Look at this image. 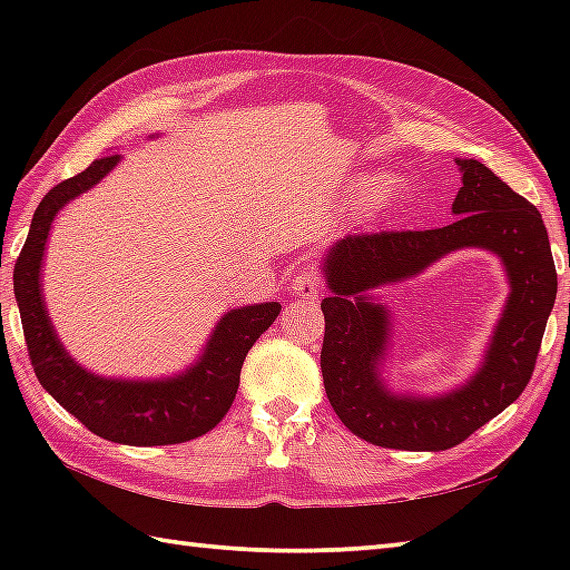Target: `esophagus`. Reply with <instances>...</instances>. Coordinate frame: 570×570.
Masks as SVG:
<instances>
[{
  "label": "esophagus",
  "instance_id": "obj_1",
  "mask_svg": "<svg viewBox=\"0 0 570 570\" xmlns=\"http://www.w3.org/2000/svg\"><path fill=\"white\" fill-rule=\"evenodd\" d=\"M321 286H323V276H321L318 272L306 269V272H298V274L294 276L292 292H294L296 296L308 298V296H316V294L321 292Z\"/></svg>",
  "mask_w": 570,
  "mask_h": 570
}]
</instances>
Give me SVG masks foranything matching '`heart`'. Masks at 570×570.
I'll list each match as a JSON object with an SVG mask.
<instances>
[{
  "label": "heart",
  "mask_w": 570,
  "mask_h": 570,
  "mask_svg": "<svg viewBox=\"0 0 570 570\" xmlns=\"http://www.w3.org/2000/svg\"><path fill=\"white\" fill-rule=\"evenodd\" d=\"M360 196L365 198H394L396 196V186H386V178L384 176H365L360 180Z\"/></svg>",
  "instance_id": "1"
}]
</instances>
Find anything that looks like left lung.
Listing matches in <instances>:
<instances>
[{
	"label": "left lung",
	"mask_w": 570,
	"mask_h": 570,
	"mask_svg": "<svg viewBox=\"0 0 570 570\" xmlns=\"http://www.w3.org/2000/svg\"><path fill=\"white\" fill-rule=\"evenodd\" d=\"M463 188L458 220L435 229L355 233L328 252L321 370L328 402L362 441L396 451H448L517 402L539 357L556 301V266L541 213L485 164L458 159ZM482 246L500 253L513 294L481 372L440 397H394L383 390L379 360L389 342L385 312L366 292L417 273L443 253Z\"/></svg>",
	"instance_id": "left-lung-1"
}]
</instances>
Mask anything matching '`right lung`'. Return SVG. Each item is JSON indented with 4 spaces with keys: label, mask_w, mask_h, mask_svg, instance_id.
I'll list each match as a JSON object with an SVG mask.
<instances>
[{
    "label": "right lung",
    "mask_w": 570,
    "mask_h": 570,
    "mask_svg": "<svg viewBox=\"0 0 570 570\" xmlns=\"http://www.w3.org/2000/svg\"><path fill=\"white\" fill-rule=\"evenodd\" d=\"M119 154L95 159L82 174L60 180L33 213L29 237L14 264V296L31 367L43 390L100 439L125 445H171L213 431L235 402L249 347L276 321L282 304L225 313L200 362L161 382L105 380L85 372L58 343L41 296V259L56 213L117 166Z\"/></svg>",
    "instance_id": "add662e5"
}]
</instances>
